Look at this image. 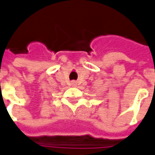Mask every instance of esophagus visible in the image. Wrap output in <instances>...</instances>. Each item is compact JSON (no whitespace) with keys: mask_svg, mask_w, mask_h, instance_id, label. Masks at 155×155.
Listing matches in <instances>:
<instances>
[{"mask_svg":"<svg viewBox=\"0 0 155 155\" xmlns=\"http://www.w3.org/2000/svg\"><path fill=\"white\" fill-rule=\"evenodd\" d=\"M73 84H74V85H75V84H76V82H73Z\"/></svg>","mask_w":155,"mask_h":155,"instance_id":"obj_1","label":"esophagus"}]
</instances>
